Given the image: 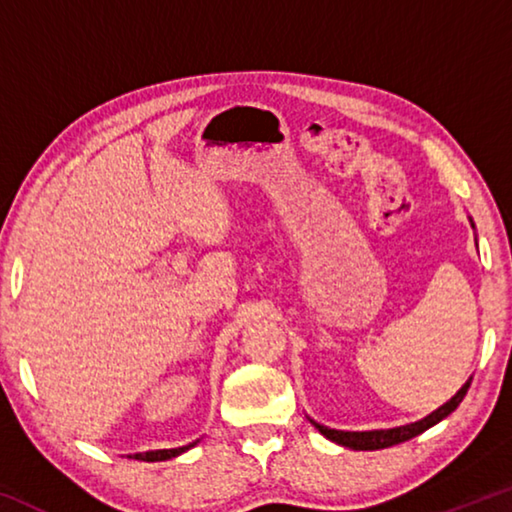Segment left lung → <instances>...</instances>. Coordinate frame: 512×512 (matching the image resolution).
<instances>
[{
  "label": "left lung",
  "instance_id": "8db88e82",
  "mask_svg": "<svg viewBox=\"0 0 512 512\" xmlns=\"http://www.w3.org/2000/svg\"><path fill=\"white\" fill-rule=\"evenodd\" d=\"M472 384V377L465 381V386L458 391L452 400L447 404L440 406L438 411H433L427 418L420 420V422H413V424H406V427H397V429H386V431H336V429H327V427H320L318 422H314V427L323 433L325 438L334 440V443H339L343 447H350V449H361V452H368V449H384V447H393V445H400L404 440H411L418 436V433L427 431L433 424H438L443 418H447L449 413L456 411V406L463 402V397L467 395V388Z\"/></svg>",
  "mask_w": 512,
  "mask_h": 512
}]
</instances>
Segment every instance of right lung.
Listing matches in <instances>:
<instances>
[{
	"label": "right lung",
	"mask_w": 512,
	"mask_h": 512,
	"mask_svg": "<svg viewBox=\"0 0 512 512\" xmlns=\"http://www.w3.org/2000/svg\"><path fill=\"white\" fill-rule=\"evenodd\" d=\"M196 443L192 445H185V447H178V449H155V452H144V454H135L137 461H146V463H155V461H167V458H173L178 454L187 452L189 447H194Z\"/></svg>",
	"instance_id": "obj_1"
}]
</instances>
